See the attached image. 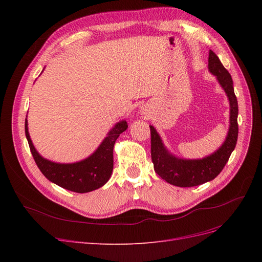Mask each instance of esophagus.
Segmentation results:
<instances>
[{
	"instance_id": "esophagus-1",
	"label": "esophagus",
	"mask_w": 262,
	"mask_h": 262,
	"mask_svg": "<svg viewBox=\"0 0 262 262\" xmlns=\"http://www.w3.org/2000/svg\"><path fill=\"white\" fill-rule=\"evenodd\" d=\"M142 114H143V115H144V116H145V117H146V116H147V114H148V113H147V112H146V110H143V112H142Z\"/></svg>"
}]
</instances>
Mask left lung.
Returning <instances> with one entry per match:
<instances>
[{
	"instance_id": "8db88e82",
	"label": "left lung",
	"mask_w": 262,
	"mask_h": 262,
	"mask_svg": "<svg viewBox=\"0 0 262 262\" xmlns=\"http://www.w3.org/2000/svg\"><path fill=\"white\" fill-rule=\"evenodd\" d=\"M209 71L215 75L220 85L229 100V129L222 146L213 154L201 160H184L171 155L163 144V141L154 126L150 128V155L154 170L170 185L177 187H194L215 178L224 168L229 156L236 146L238 137V104L234 93L233 80L223 67L217 55L209 52Z\"/></svg>"
}]
</instances>
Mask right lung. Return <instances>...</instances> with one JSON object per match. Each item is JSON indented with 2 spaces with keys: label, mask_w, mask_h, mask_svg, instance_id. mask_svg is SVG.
Instances as JSON below:
<instances>
[{
  "label": "right lung",
  "mask_w": 262,
  "mask_h": 262,
  "mask_svg": "<svg viewBox=\"0 0 262 262\" xmlns=\"http://www.w3.org/2000/svg\"><path fill=\"white\" fill-rule=\"evenodd\" d=\"M126 128L128 123L125 120L118 122L90 157L77 163L59 164L46 160L37 152L29 137L27 118L25 120L26 138L38 168L53 184L77 193L93 191L109 180L114 168V145Z\"/></svg>",
  "instance_id": "1"
}]
</instances>
